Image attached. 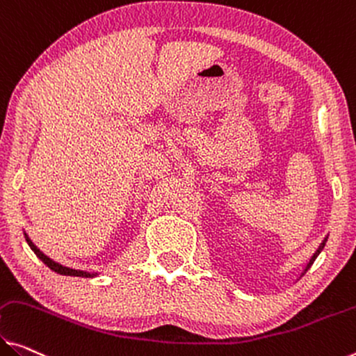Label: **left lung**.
Segmentation results:
<instances>
[{"label":"left lung","mask_w":356,"mask_h":356,"mask_svg":"<svg viewBox=\"0 0 356 356\" xmlns=\"http://www.w3.org/2000/svg\"><path fill=\"white\" fill-rule=\"evenodd\" d=\"M325 243H326V238L323 240V243H321V245H320V248H318V250H316V253H315L314 256H312V259H310V262H309V264H307V267H305V272H307V270L310 269V266H312V264H314V261L316 259V256H318V254H320V251H321V250H323V247H325Z\"/></svg>","instance_id":"left-lung-1"}]
</instances>
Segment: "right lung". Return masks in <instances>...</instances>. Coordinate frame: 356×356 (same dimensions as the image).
Segmentation results:
<instances>
[{
    "label": "right lung",
    "instance_id": "1",
    "mask_svg": "<svg viewBox=\"0 0 356 356\" xmlns=\"http://www.w3.org/2000/svg\"><path fill=\"white\" fill-rule=\"evenodd\" d=\"M25 238H26V243L30 245V248L35 251V254L38 256V258H40L42 262H44V264L49 267V269H52L54 272H57V273H60V275H71V277H94V273H89V272H84V270H74V269H70V267H63V266H60L58 262H54L52 259H49L46 254H42L40 250H38L35 245H33V242L29 238V235L25 234Z\"/></svg>",
    "mask_w": 356,
    "mask_h": 356
}]
</instances>
